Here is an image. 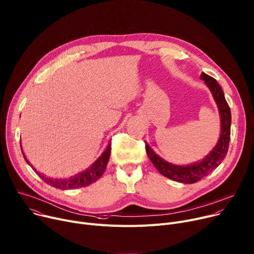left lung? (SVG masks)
Masks as SVG:
<instances>
[{"label":"left lung","mask_w":254,"mask_h":254,"mask_svg":"<svg viewBox=\"0 0 254 254\" xmlns=\"http://www.w3.org/2000/svg\"><path fill=\"white\" fill-rule=\"evenodd\" d=\"M200 79H202L209 88L220 112L221 134L217 145L200 162L188 166H177L170 164L161 157H159L145 142V149L149 160L163 176L185 184H192L197 182L200 179L206 177L214 169H217L226 157L230 142L231 111L225 99L224 91L220 84L217 82V80L211 76L202 72L200 75Z\"/></svg>","instance_id":"8db88e82"}]
</instances>
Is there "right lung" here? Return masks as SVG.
I'll list each match as a JSON object with an SVG mask.
<instances>
[{
    "instance_id": "add662e5",
    "label": "right lung",
    "mask_w": 254,
    "mask_h": 254,
    "mask_svg": "<svg viewBox=\"0 0 254 254\" xmlns=\"http://www.w3.org/2000/svg\"><path fill=\"white\" fill-rule=\"evenodd\" d=\"M21 146V145H20ZM21 150H22V146H21ZM23 153V150H22ZM110 154H111V142L108 144L107 148L105 149V151L102 153L101 157L97 159L88 169H86L84 172H81L80 174H77L76 176L70 177L68 179H52V178H48L46 176H44L43 174H41L40 172H37L30 164L29 162L26 160L25 155L23 153V157L26 161V163L33 169V171L40 176L47 184L58 188V189H62V190H68V189H75V188H80V187H86L92 183H94L95 181L99 180L102 175L104 174V172L107 169L108 166V162L110 159Z\"/></svg>"
}]
</instances>
